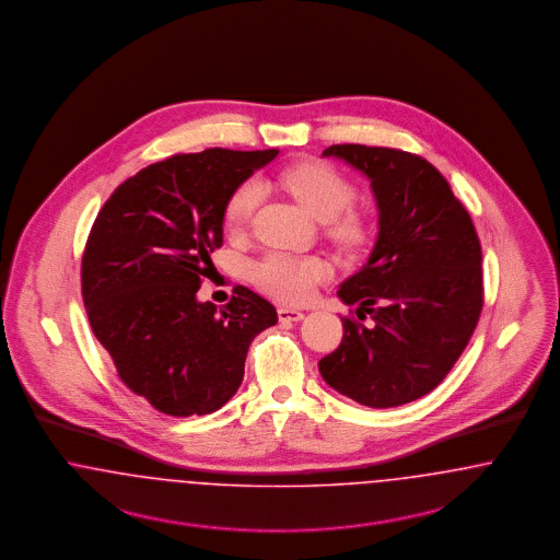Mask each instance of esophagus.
I'll list each match as a JSON object with an SVG mask.
<instances>
[{
    "instance_id": "esophagus-1",
    "label": "esophagus",
    "mask_w": 560,
    "mask_h": 560,
    "mask_svg": "<svg viewBox=\"0 0 560 560\" xmlns=\"http://www.w3.org/2000/svg\"><path fill=\"white\" fill-rule=\"evenodd\" d=\"M278 317H280V322H299L305 317V314L299 310H291V307H280Z\"/></svg>"
}]
</instances>
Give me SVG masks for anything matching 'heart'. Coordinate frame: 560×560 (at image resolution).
<instances>
[{"label": "heart", "mask_w": 560, "mask_h": 560, "mask_svg": "<svg viewBox=\"0 0 560 560\" xmlns=\"http://www.w3.org/2000/svg\"><path fill=\"white\" fill-rule=\"evenodd\" d=\"M280 184L291 192L314 218L330 221V234L342 244L362 243L364 225L353 213H347L355 202L353 184L326 163H303L280 173ZM264 196L257 179L243 182L223 207V221L230 232H243L255 215ZM328 268L317 257L291 255L282 250L266 253L250 266V280L271 296L301 303Z\"/></svg>", "instance_id": "1"}]
</instances>
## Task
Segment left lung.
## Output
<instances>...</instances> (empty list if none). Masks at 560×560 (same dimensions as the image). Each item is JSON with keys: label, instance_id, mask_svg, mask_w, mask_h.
I'll return each mask as SVG.
<instances>
[{"label": "left lung", "instance_id": "left-lung-1", "mask_svg": "<svg viewBox=\"0 0 560 560\" xmlns=\"http://www.w3.org/2000/svg\"><path fill=\"white\" fill-rule=\"evenodd\" d=\"M370 179L378 238L364 268L339 289L360 319L342 317V341L319 360L322 378L368 408L431 393L463 355L483 310L481 243L447 179L395 148L335 144Z\"/></svg>", "mask_w": 560, "mask_h": 560}]
</instances>
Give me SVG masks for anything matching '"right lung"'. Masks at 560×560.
Returning a JSON list of instances; mask_svg holds the SVG:
<instances>
[{
	"instance_id": "right-lung-1",
	"label": "right lung",
	"mask_w": 560,
	"mask_h": 560,
	"mask_svg": "<svg viewBox=\"0 0 560 560\" xmlns=\"http://www.w3.org/2000/svg\"><path fill=\"white\" fill-rule=\"evenodd\" d=\"M276 156L175 154L125 179L97 213L81 261L85 312L119 378L159 412L202 416L228 404L248 345L278 322L246 287L221 310L196 299L223 244L225 200Z\"/></svg>"
}]
</instances>
